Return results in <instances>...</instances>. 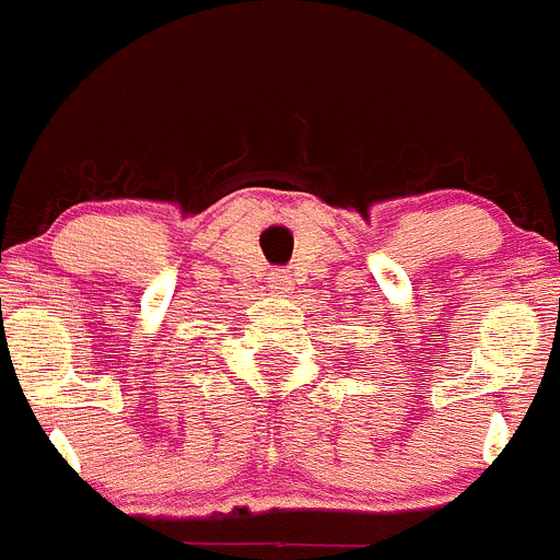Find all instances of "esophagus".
<instances>
[{"label": "esophagus", "instance_id": "34e87169", "mask_svg": "<svg viewBox=\"0 0 560 560\" xmlns=\"http://www.w3.org/2000/svg\"><path fill=\"white\" fill-rule=\"evenodd\" d=\"M270 287H273V290H287V273H284V270H273V273H270Z\"/></svg>", "mask_w": 560, "mask_h": 560}]
</instances>
